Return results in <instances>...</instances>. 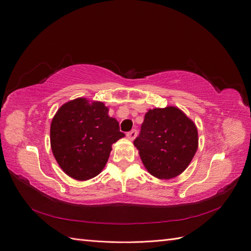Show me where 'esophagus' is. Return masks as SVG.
I'll return each mask as SVG.
<instances>
[{"label": "esophagus", "instance_id": "obj_1", "mask_svg": "<svg viewBox=\"0 0 251 251\" xmlns=\"http://www.w3.org/2000/svg\"><path fill=\"white\" fill-rule=\"evenodd\" d=\"M136 136H137V131H136V130H132L131 132H128L126 134V137L130 139V140H132V141L136 138Z\"/></svg>", "mask_w": 251, "mask_h": 251}]
</instances>
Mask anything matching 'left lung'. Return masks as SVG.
Segmentation results:
<instances>
[{
  "label": "left lung",
  "mask_w": 251,
  "mask_h": 251,
  "mask_svg": "<svg viewBox=\"0 0 251 251\" xmlns=\"http://www.w3.org/2000/svg\"><path fill=\"white\" fill-rule=\"evenodd\" d=\"M198 130L183 111L173 107L149 110L134 140L144 168L158 179L183 173L198 150Z\"/></svg>",
  "instance_id": "8db88e82"
}]
</instances>
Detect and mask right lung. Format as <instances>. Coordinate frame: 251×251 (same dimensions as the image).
<instances>
[{"label":"right lung","instance_id":"add662e5","mask_svg":"<svg viewBox=\"0 0 251 251\" xmlns=\"http://www.w3.org/2000/svg\"><path fill=\"white\" fill-rule=\"evenodd\" d=\"M108 113L103 102L79 97L64 103L52 118V153L69 177L79 181L96 177L108 162L112 144L125 137Z\"/></svg>","mask_w":251,"mask_h":251}]
</instances>
